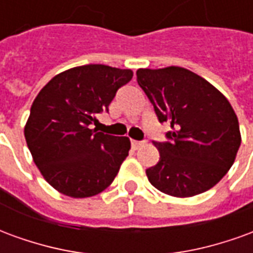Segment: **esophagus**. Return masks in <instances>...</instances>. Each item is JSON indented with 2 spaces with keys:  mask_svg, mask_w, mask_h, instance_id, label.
<instances>
[{
  "mask_svg": "<svg viewBox=\"0 0 253 253\" xmlns=\"http://www.w3.org/2000/svg\"><path fill=\"white\" fill-rule=\"evenodd\" d=\"M143 143H145V142H143V141H135V139H132V141H131V146L134 149H138V148H139V146H142Z\"/></svg>",
  "mask_w": 253,
  "mask_h": 253,
  "instance_id": "esophagus-1",
  "label": "esophagus"
}]
</instances>
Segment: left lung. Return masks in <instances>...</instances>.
Masks as SVG:
<instances>
[{
    "instance_id": "8db88e82",
    "label": "left lung",
    "mask_w": 253,
    "mask_h": 253,
    "mask_svg": "<svg viewBox=\"0 0 253 253\" xmlns=\"http://www.w3.org/2000/svg\"><path fill=\"white\" fill-rule=\"evenodd\" d=\"M160 123H169L165 142H153L160 160L146 169L157 190L188 198L210 190L233 165L241 143L237 116L228 99L184 67L138 69Z\"/></svg>"
}]
</instances>
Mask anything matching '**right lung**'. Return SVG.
<instances>
[{"label":"right lung","instance_id":"right-lung-1","mask_svg":"<svg viewBox=\"0 0 253 253\" xmlns=\"http://www.w3.org/2000/svg\"><path fill=\"white\" fill-rule=\"evenodd\" d=\"M131 78L130 69L84 65L57 74L34 100L25 141L43 177L63 195H97L118 175L130 139L90 127Z\"/></svg>","mask_w":253,"mask_h":253}]
</instances>
